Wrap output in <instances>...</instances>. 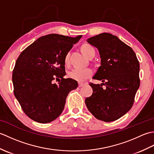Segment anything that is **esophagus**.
Listing matches in <instances>:
<instances>
[{
	"instance_id": "1",
	"label": "esophagus",
	"mask_w": 154,
	"mask_h": 154,
	"mask_svg": "<svg viewBox=\"0 0 154 154\" xmlns=\"http://www.w3.org/2000/svg\"><path fill=\"white\" fill-rule=\"evenodd\" d=\"M85 85L84 83H79V87H83Z\"/></svg>"
}]
</instances>
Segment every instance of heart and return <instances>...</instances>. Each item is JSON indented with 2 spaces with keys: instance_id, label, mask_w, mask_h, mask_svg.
<instances>
[{
  "instance_id": "b5f03b06",
  "label": "heart",
  "mask_w": 154,
  "mask_h": 154,
  "mask_svg": "<svg viewBox=\"0 0 154 154\" xmlns=\"http://www.w3.org/2000/svg\"><path fill=\"white\" fill-rule=\"evenodd\" d=\"M83 54L88 58H90L95 55V50L94 48L89 44H84L81 47ZM65 63L66 65L69 63V54H67L65 57ZM93 75V71L90 68H81L75 67L69 73V76L70 78L75 81H84L88 78H89Z\"/></svg>"
}]
</instances>
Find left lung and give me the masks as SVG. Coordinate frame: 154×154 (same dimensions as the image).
<instances>
[{"label":"left lung","instance_id":"8db88e82","mask_svg":"<svg viewBox=\"0 0 154 154\" xmlns=\"http://www.w3.org/2000/svg\"><path fill=\"white\" fill-rule=\"evenodd\" d=\"M87 42L99 51L100 66L93 79L103 83H89L93 93L86 98V106L98 120L112 122L133 105L140 87L139 61L132 49L116 35L102 33Z\"/></svg>","mask_w":154,"mask_h":154}]
</instances>
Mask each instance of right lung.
I'll use <instances>...</instances> for the list:
<instances>
[{
  "label": "right lung",
  "instance_id": "add662e5",
  "mask_svg": "<svg viewBox=\"0 0 154 154\" xmlns=\"http://www.w3.org/2000/svg\"><path fill=\"white\" fill-rule=\"evenodd\" d=\"M82 37L56 34L39 38L19 55L12 72L14 94L26 115L46 124L63 112L66 98L78 87L65 79V57ZM58 81L57 84L53 81Z\"/></svg>",
  "mask_w": 154,
  "mask_h": 154
}]
</instances>
